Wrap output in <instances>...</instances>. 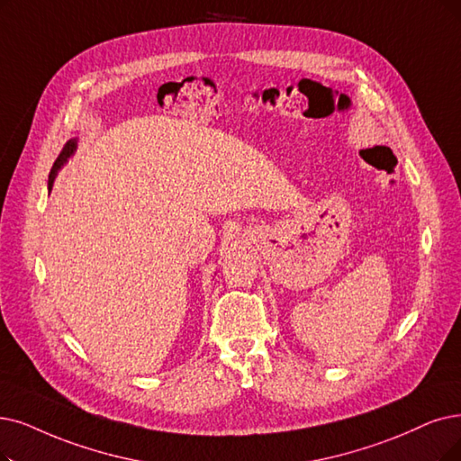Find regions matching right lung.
Here are the masks:
<instances>
[{
  "mask_svg": "<svg viewBox=\"0 0 461 461\" xmlns=\"http://www.w3.org/2000/svg\"><path fill=\"white\" fill-rule=\"evenodd\" d=\"M76 147H77V141H76V140L68 141V143H66V147L62 149V153H60V157L57 158V162H54V167H52V170H50V174H49V193H50V189H52V183H54V179H57L59 170L64 167V162L73 155V151H76Z\"/></svg>",
  "mask_w": 461,
  "mask_h": 461,
  "instance_id": "add662e5",
  "label": "right lung"
}]
</instances>
